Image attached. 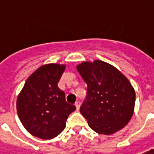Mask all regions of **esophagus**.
I'll return each mask as SVG.
<instances>
[{
  "instance_id": "1",
  "label": "esophagus",
  "mask_w": 154,
  "mask_h": 154,
  "mask_svg": "<svg viewBox=\"0 0 154 154\" xmlns=\"http://www.w3.org/2000/svg\"><path fill=\"white\" fill-rule=\"evenodd\" d=\"M76 108H77V110H79V108H80V102L77 101L76 103Z\"/></svg>"
}]
</instances>
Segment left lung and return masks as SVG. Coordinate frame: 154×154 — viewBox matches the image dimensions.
<instances>
[{"mask_svg":"<svg viewBox=\"0 0 154 154\" xmlns=\"http://www.w3.org/2000/svg\"><path fill=\"white\" fill-rule=\"evenodd\" d=\"M77 69L87 84L80 112L90 128L106 135L123 128L130 121L135 103V91L128 79L101 60L83 62Z\"/></svg>","mask_w":154,"mask_h":154,"instance_id":"8db88e82","label":"left lung"}]
</instances>
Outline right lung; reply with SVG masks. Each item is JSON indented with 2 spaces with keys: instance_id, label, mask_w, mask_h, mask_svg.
<instances>
[{
  "instance_id": "obj_1",
  "label": "right lung",
  "mask_w": 154,
  "mask_h": 154,
  "mask_svg": "<svg viewBox=\"0 0 154 154\" xmlns=\"http://www.w3.org/2000/svg\"><path fill=\"white\" fill-rule=\"evenodd\" d=\"M65 65L48 64L35 70L26 81L17 98V113L25 128L33 136L49 140L65 128L74 105L65 101L57 84Z\"/></svg>"
}]
</instances>
